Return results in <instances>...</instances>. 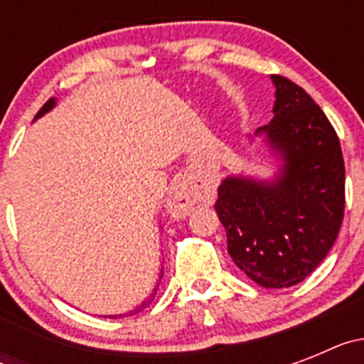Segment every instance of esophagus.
<instances>
[{"label":"esophagus","mask_w":364,"mask_h":364,"mask_svg":"<svg viewBox=\"0 0 364 364\" xmlns=\"http://www.w3.org/2000/svg\"><path fill=\"white\" fill-rule=\"evenodd\" d=\"M202 202V195L191 186H178L167 200V213L175 218L188 217L193 208Z\"/></svg>","instance_id":"34e87169"}]
</instances>
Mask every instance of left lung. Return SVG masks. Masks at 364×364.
Listing matches in <instances>:
<instances>
[{
	"label": "left lung",
	"instance_id": "obj_1",
	"mask_svg": "<svg viewBox=\"0 0 364 364\" xmlns=\"http://www.w3.org/2000/svg\"><path fill=\"white\" fill-rule=\"evenodd\" d=\"M273 118L264 133L284 160L273 182L230 176L215 211L228 253L264 288H288L323 262L345 217V160L339 136L302 87L273 74Z\"/></svg>",
	"mask_w": 364,
	"mask_h": 364
}]
</instances>
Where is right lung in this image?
Returning a JSON list of instances; mask_svg holds the SVG:
<instances>
[{"mask_svg":"<svg viewBox=\"0 0 364 364\" xmlns=\"http://www.w3.org/2000/svg\"><path fill=\"white\" fill-rule=\"evenodd\" d=\"M53 107H54V98H50V100H49V102H47V104H45V105H43V107H41V109H40V111H38L36 118H40V117H41V114H45V112H47V111H50V109H53ZM154 291H156V290H154ZM153 297H154V294H153V295H151V299H147V301H146V302H144V304H140V306H138V308H136V310H134V311H129V315L136 314V311H140V310H144V308H146V306H149V302H151V301H153ZM114 317H118V315H112V319H114Z\"/></svg>","mask_w":364,"mask_h":364,"instance_id":"obj_1","label":"right lung"}]
</instances>
